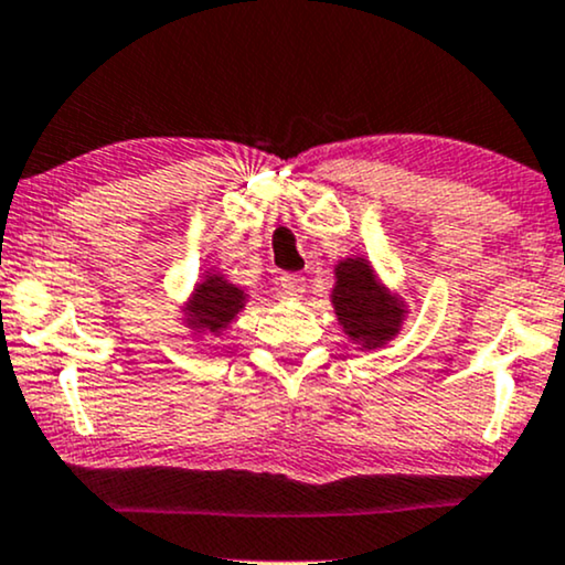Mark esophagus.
<instances>
[{"label":"esophagus","instance_id":"esophagus-1","mask_svg":"<svg viewBox=\"0 0 565 565\" xmlns=\"http://www.w3.org/2000/svg\"><path fill=\"white\" fill-rule=\"evenodd\" d=\"M277 290H280V298H290V301H296V298H301L303 294H307V277L282 275L280 282H277Z\"/></svg>","mask_w":565,"mask_h":565}]
</instances>
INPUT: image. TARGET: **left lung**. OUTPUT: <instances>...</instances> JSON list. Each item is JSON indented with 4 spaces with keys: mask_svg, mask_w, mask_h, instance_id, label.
<instances>
[{
    "mask_svg": "<svg viewBox=\"0 0 565 565\" xmlns=\"http://www.w3.org/2000/svg\"><path fill=\"white\" fill-rule=\"evenodd\" d=\"M338 324L362 349H377L402 330L407 307L399 296L377 282L367 258H343L335 267V288L330 294Z\"/></svg>",
    "mask_w": 565,
    "mask_h": 565,
    "instance_id": "left-lung-1",
    "label": "left lung"
}]
</instances>
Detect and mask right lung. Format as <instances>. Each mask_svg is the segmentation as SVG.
Wrapping results in <instances>:
<instances>
[{
  "label": "right lung",
  "mask_w": 565,
  "mask_h": 565,
  "mask_svg": "<svg viewBox=\"0 0 565 565\" xmlns=\"http://www.w3.org/2000/svg\"><path fill=\"white\" fill-rule=\"evenodd\" d=\"M245 307V294L237 285H232L227 277L222 275H205L203 282L195 285L188 307H184V322L195 333H214L218 335L222 330L235 322L237 311Z\"/></svg>",
  "instance_id": "right-lung-1"
}]
</instances>
